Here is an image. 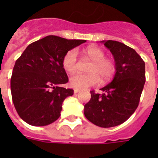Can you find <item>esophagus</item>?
<instances>
[{"label": "esophagus", "mask_w": 158, "mask_h": 158, "mask_svg": "<svg viewBox=\"0 0 158 158\" xmlns=\"http://www.w3.org/2000/svg\"><path fill=\"white\" fill-rule=\"evenodd\" d=\"M79 89H74V94H78V93H79Z\"/></svg>", "instance_id": "obj_1"}]
</instances>
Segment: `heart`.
<instances>
[{"instance_id": "b5f03b06", "label": "heart", "mask_w": 158, "mask_h": 158, "mask_svg": "<svg viewBox=\"0 0 158 158\" xmlns=\"http://www.w3.org/2000/svg\"><path fill=\"white\" fill-rule=\"evenodd\" d=\"M84 53L92 64L89 65V74H73L69 78V85L76 89H85L99 84L100 76L103 80L110 79L115 72V63L111 59L106 58L105 52L98 47H89L84 50ZM77 51L72 49L64 54L62 59V66L65 71L72 73L76 69Z\"/></svg>"}]
</instances>
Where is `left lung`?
Masks as SVG:
<instances>
[{
    "label": "left lung",
    "mask_w": 158,
    "mask_h": 158,
    "mask_svg": "<svg viewBox=\"0 0 158 158\" xmlns=\"http://www.w3.org/2000/svg\"><path fill=\"white\" fill-rule=\"evenodd\" d=\"M115 60V74L110 84L91 92V99L84 105V115L102 128L122 124L137 109L145 84V63L133 48L117 41H102Z\"/></svg>",
    "instance_id": "8db88e82"
}]
</instances>
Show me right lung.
I'll use <instances>...</instances> for the list:
<instances>
[{
  "instance_id": "obj_1",
  "label": "right lung",
  "mask_w": 158,
  "mask_h": 158,
  "mask_svg": "<svg viewBox=\"0 0 158 158\" xmlns=\"http://www.w3.org/2000/svg\"><path fill=\"white\" fill-rule=\"evenodd\" d=\"M86 40L47 36L27 47L16 60L10 79L12 100L19 115L33 126L50 125L58 119L62 103L74 90L62 66L64 54Z\"/></svg>"
}]
</instances>
